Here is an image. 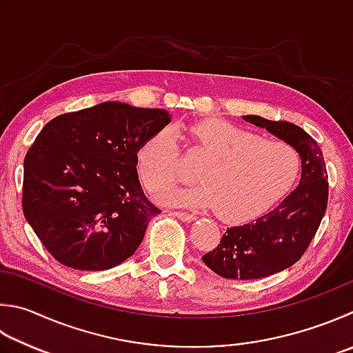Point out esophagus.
Segmentation results:
<instances>
[{
    "mask_svg": "<svg viewBox=\"0 0 353 353\" xmlns=\"http://www.w3.org/2000/svg\"><path fill=\"white\" fill-rule=\"evenodd\" d=\"M172 215L176 216L178 219H181V221H184V223L195 221V216L192 214H185V212H172Z\"/></svg>",
    "mask_w": 353,
    "mask_h": 353,
    "instance_id": "1",
    "label": "esophagus"
}]
</instances>
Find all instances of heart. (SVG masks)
Returning a JSON list of instances; mask_svg holds the SVG:
<instances>
[{
	"instance_id": "obj_1",
	"label": "heart",
	"mask_w": 353,
	"mask_h": 353,
	"mask_svg": "<svg viewBox=\"0 0 353 353\" xmlns=\"http://www.w3.org/2000/svg\"><path fill=\"white\" fill-rule=\"evenodd\" d=\"M194 149L205 163L198 170L201 184L168 189L163 203L188 208H215L228 223L250 219L270 208L300 174L301 159L290 144L263 139L223 119H204L189 129ZM138 169L149 189L181 179L179 149L172 129L150 137L138 150Z\"/></svg>"
}]
</instances>
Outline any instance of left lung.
Instances as JSON below:
<instances>
[{"label":"left lung","mask_w":353,"mask_h":353,"mask_svg":"<svg viewBox=\"0 0 353 353\" xmlns=\"http://www.w3.org/2000/svg\"><path fill=\"white\" fill-rule=\"evenodd\" d=\"M290 144L301 159L300 184L274 210L255 221L228 228L204 264L229 280H258L294 265L315 236L327 208V172L320 145L307 132L288 121L243 115Z\"/></svg>","instance_id":"obj_1"}]
</instances>
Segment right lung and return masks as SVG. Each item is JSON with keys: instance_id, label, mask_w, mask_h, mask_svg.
Here are the masks:
<instances>
[{"instance_id": "1", "label": "right lung", "mask_w": 353, "mask_h": 353, "mask_svg": "<svg viewBox=\"0 0 353 353\" xmlns=\"http://www.w3.org/2000/svg\"><path fill=\"white\" fill-rule=\"evenodd\" d=\"M170 119L105 101L44 125L24 159L23 210L57 261L97 272L135 254L159 214L139 183L138 150Z\"/></svg>"}]
</instances>
